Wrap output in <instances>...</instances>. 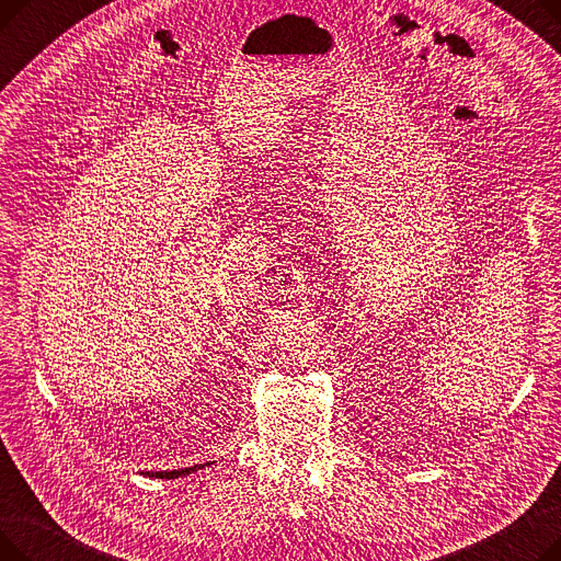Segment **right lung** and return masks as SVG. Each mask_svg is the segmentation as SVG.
Listing matches in <instances>:
<instances>
[{"instance_id":"add662e5","label":"right lung","mask_w":561,"mask_h":561,"mask_svg":"<svg viewBox=\"0 0 561 561\" xmlns=\"http://www.w3.org/2000/svg\"><path fill=\"white\" fill-rule=\"evenodd\" d=\"M216 461H206V463H195V466H188V468H176V470H142L140 476L145 478H157V480H176V478H184V476H191V473H197V470L211 466Z\"/></svg>"}]
</instances>
